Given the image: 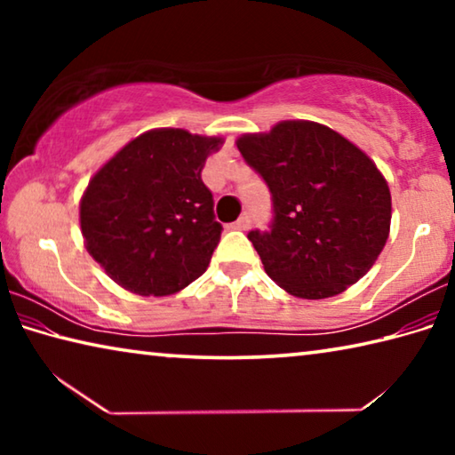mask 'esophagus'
I'll list each match as a JSON object with an SVG mask.
<instances>
[{
    "instance_id": "1",
    "label": "esophagus",
    "mask_w": 455,
    "mask_h": 455,
    "mask_svg": "<svg viewBox=\"0 0 455 455\" xmlns=\"http://www.w3.org/2000/svg\"><path fill=\"white\" fill-rule=\"evenodd\" d=\"M249 227H251V214L249 212L241 214V219L233 222V228H236V230H246Z\"/></svg>"
}]
</instances>
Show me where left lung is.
Instances as JSON below:
<instances>
[{
    "label": "left lung",
    "instance_id": "8db88e82",
    "mask_svg": "<svg viewBox=\"0 0 455 455\" xmlns=\"http://www.w3.org/2000/svg\"><path fill=\"white\" fill-rule=\"evenodd\" d=\"M236 148L271 190V230H251L249 241L281 289L335 297L373 267L389 236L391 195L363 150L309 120L243 134Z\"/></svg>",
    "mask_w": 455,
    "mask_h": 455
}]
</instances>
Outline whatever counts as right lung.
Listing matches in <instances>:
<instances>
[{
	"instance_id": "add662e5",
	"label": "right lung",
	"mask_w": 455,
	"mask_h": 455,
	"mask_svg": "<svg viewBox=\"0 0 455 455\" xmlns=\"http://www.w3.org/2000/svg\"><path fill=\"white\" fill-rule=\"evenodd\" d=\"M222 138L148 130L92 176L80 200L86 251L122 289L166 297L206 271L220 241L206 158Z\"/></svg>"
}]
</instances>
